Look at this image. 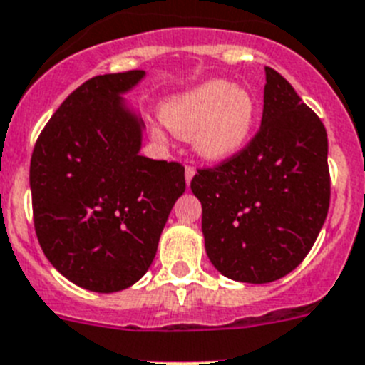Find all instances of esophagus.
I'll return each mask as SVG.
<instances>
[{
    "label": "esophagus",
    "mask_w": 365,
    "mask_h": 365,
    "mask_svg": "<svg viewBox=\"0 0 365 365\" xmlns=\"http://www.w3.org/2000/svg\"><path fill=\"white\" fill-rule=\"evenodd\" d=\"M195 174H197L195 167H187V168H185V182H187V187H189V183H191L192 178H195Z\"/></svg>",
    "instance_id": "esophagus-1"
}]
</instances>
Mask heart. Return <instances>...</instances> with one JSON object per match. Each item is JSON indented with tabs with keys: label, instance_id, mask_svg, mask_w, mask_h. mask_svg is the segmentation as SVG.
Returning a JSON list of instances; mask_svg holds the SVG:
<instances>
[{
	"label": "heart",
	"instance_id": "b5f03b06",
	"mask_svg": "<svg viewBox=\"0 0 365 365\" xmlns=\"http://www.w3.org/2000/svg\"><path fill=\"white\" fill-rule=\"evenodd\" d=\"M258 115V103L250 91L234 87L226 79H210L173 96L161 107L168 130L191 139L200 158L226 161L247 146ZM155 137H161L154 131Z\"/></svg>",
	"mask_w": 365,
	"mask_h": 365
}]
</instances>
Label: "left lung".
<instances>
[{
  "label": "left lung",
  "mask_w": 365,
  "mask_h": 365,
  "mask_svg": "<svg viewBox=\"0 0 365 365\" xmlns=\"http://www.w3.org/2000/svg\"><path fill=\"white\" fill-rule=\"evenodd\" d=\"M259 131L234 158L191 182L213 267L230 280L267 284L306 258L330 204L329 139L319 116L265 66Z\"/></svg>",
  "instance_id": "8db88e82"
}]
</instances>
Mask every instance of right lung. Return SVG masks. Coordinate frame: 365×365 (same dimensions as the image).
<instances>
[{"label":"right lung","instance_id":"right-lung-1","mask_svg":"<svg viewBox=\"0 0 365 365\" xmlns=\"http://www.w3.org/2000/svg\"><path fill=\"white\" fill-rule=\"evenodd\" d=\"M145 70L106 73L70 94L42 130L29 185L35 232L64 278L115 293L145 277L185 168L140 155L145 122L122 94Z\"/></svg>","mask_w":365,"mask_h":365}]
</instances>
